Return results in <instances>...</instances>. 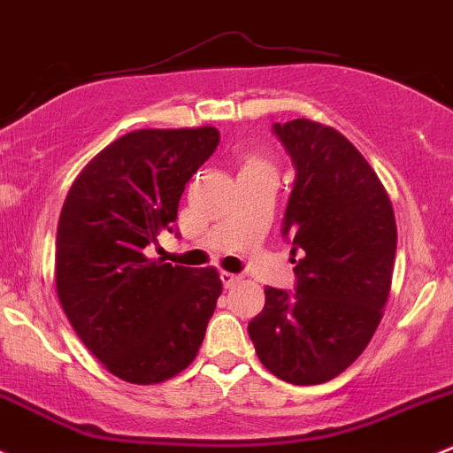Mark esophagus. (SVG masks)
<instances>
[{
  "instance_id": "esophagus-1",
  "label": "esophagus",
  "mask_w": 453,
  "mask_h": 453,
  "mask_svg": "<svg viewBox=\"0 0 453 453\" xmlns=\"http://www.w3.org/2000/svg\"><path fill=\"white\" fill-rule=\"evenodd\" d=\"M238 281H241V275H234V273H227V271L221 273V283H223V288L236 286Z\"/></svg>"
}]
</instances>
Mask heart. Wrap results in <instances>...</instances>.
Here are the masks:
<instances>
[{
  "mask_svg": "<svg viewBox=\"0 0 453 453\" xmlns=\"http://www.w3.org/2000/svg\"><path fill=\"white\" fill-rule=\"evenodd\" d=\"M262 165H271V163L265 161L262 157H257V154H247L245 163H242V170H245V167H262Z\"/></svg>",
  "mask_w": 453,
  "mask_h": 453,
  "instance_id": "obj_1",
  "label": "heart"
}]
</instances>
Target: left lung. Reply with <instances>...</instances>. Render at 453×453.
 <instances>
[{
    "mask_svg": "<svg viewBox=\"0 0 453 453\" xmlns=\"http://www.w3.org/2000/svg\"><path fill=\"white\" fill-rule=\"evenodd\" d=\"M296 182L283 219L292 238L296 292L266 286L265 310L250 322L257 359L292 385L340 376L370 344L385 314L397 227L374 167L326 124H275Z\"/></svg>",
    "mask_w": 453,
    "mask_h": 453,
    "instance_id": "left-lung-1",
    "label": "left lung"
}]
</instances>
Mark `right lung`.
I'll list each match as a JSON object with an SVG mask.
<instances>
[{
    "instance_id": "obj_1",
    "label": "right lung",
    "mask_w": 453,
    "mask_h": 453,
    "mask_svg": "<svg viewBox=\"0 0 453 453\" xmlns=\"http://www.w3.org/2000/svg\"><path fill=\"white\" fill-rule=\"evenodd\" d=\"M217 143L215 127L127 133L83 167L59 212L58 299L88 350L133 385L191 365L221 296L215 266L143 253L172 232L188 178Z\"/></svg>"
}]
</instances>
